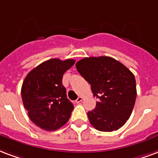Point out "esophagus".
Listing matches in <instances>:
<instances>
[{"instance_id":"obj_1","label":"esophagus","mask_w":158,"mask_h":158,"mask_svg":"<svg viewBox=\"0 0 158 158\" xmlns=\"http://www.w3.org/2000/svg\"><path fill=\"white\" fill-rule=\"evenodd\" d=\"M82 100H83V97H79V98L76 100V102L80 103V102H82Z\"/></svg>"}]
</instances>
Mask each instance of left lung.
Wrapping results in <instances>:
<instances>
[{"label":"left lung","mask_w":158,"mask_h":158,"mask_svg":"<svg viewBox=\"0 0 158 158\" xmlns=\"http://www.w3.org/2000/svg\"><path fill=\"white\" fill-rule=\"evenodd\" d=\"M76 69L91 85L99 101L87 113L98 131H117L130 118L136 98L135 76L124 64L110 57H89L77 62Z\"/></svg>","instance_id":"obj_1"}]
</instances>
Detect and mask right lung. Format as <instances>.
Listing matches in <instances>:
<instances>
[{
    "label": "right lung",
    "instance_id": "obj_1",
    "mask_svg": "<svg viewBox=\"0 0 158 158\" xmlns=\"http://www.w3.org/2000/svg\"><path fill=\"white\" fill-rule=\"evenodd\" d=\"M75 63L52 58L31 70L23 81V106L33 123L45 131H55L67 123L73 106L63 85L64 73Z\"/></svg>",
    "mask_w": 158,
    "mask_h": 158
}]
</instances>
